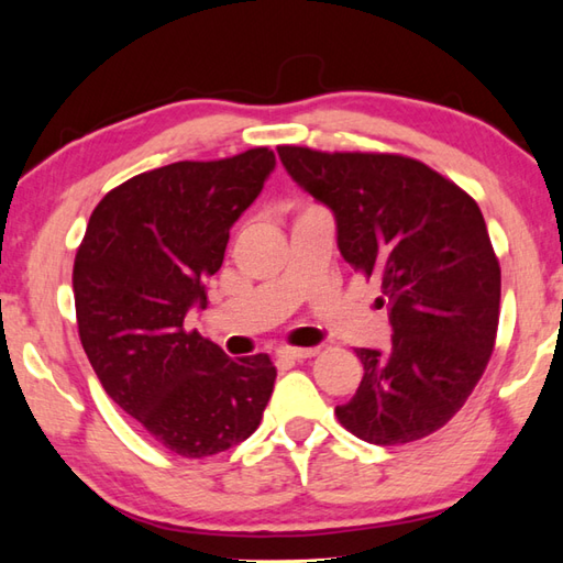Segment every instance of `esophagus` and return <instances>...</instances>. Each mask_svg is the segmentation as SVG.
<instances>
[{
	"mask_svg": "<svg viewBox=\"0 0 563 563\" xmlns=\"http://www.w3.org/2000/svg\"><path fill=\"white\" fill-rule=\"evenodd\" d=\"M319 349H280L278 357H285V361H305V357H314Z\"/></svg>",
	"mask_w": 563,
	"mask_h": 563,
	"instance_id": "1",
	"label": "esophagus"
}]
</instances>
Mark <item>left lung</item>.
Wrapping results in <instances>:
<instances>
[{
  "mask_svg": "<svg viewBox=\"0 0 563 563\" xmlns=\"http://www.w3.org/2000/svg\"><path fill=\"white\" fill-rule=\"evenodd\" d=\"M292 181L336 218L341 256L382 283L389 351L357 349L365 375L336 406L345 430L404 445L445 426L494 353L500 266L476 200L401 154L280 145Z\"/></svg>",
  "mask_w": 563,
  "mask_h": 563,
  "instance_id": "obj_1",
  "label": "left lung"
}]
</instances>
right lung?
Listing matches in <instances>:
<instances>
[{
    "label": "right lung",
    "instance_id": "add662e5",
    "mask_svg": "<svg viewBox=\"0 0 563 563\" xmlns=\"http://www.w3.org/2000/svg\"><path fill=\"white\" fill-rule=\"evenodd\" d=\"M275 166L268 147L176 162L128 178L93 208L75 256L79 339L106 394L166 450L200 460L234 448L273 394L266 353L227 357L186 329L206 309L232 224Z\"/></svg>",
    "mask_w": 563,
    "mask_h": 563
}]
</instances>
